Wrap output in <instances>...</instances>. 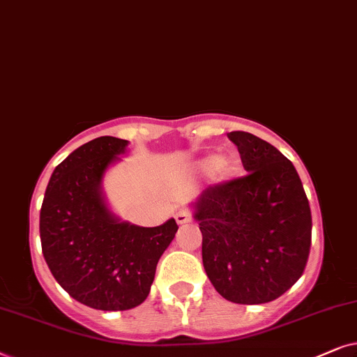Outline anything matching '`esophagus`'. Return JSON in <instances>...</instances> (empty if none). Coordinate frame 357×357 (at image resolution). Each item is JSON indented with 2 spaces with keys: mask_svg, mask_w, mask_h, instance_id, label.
<instances>
[{
  "mask_svg": "<svg viewBox=\"0 0 357 357\" xmlns=\"http://www.w3.org/2000/svg\"><path fill=\"white\" fill-rule=\"evenodd\" d=\"M176 222H178V225H184V223H189L191 222V213H189L188 211H179L178 213H176Z\"/></svg>",
  "mask_w": 357,
  "mask_h": 357,
  "instance_id": "1",
  "label": "esophagus"
}]
</instances>
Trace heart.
<instances>
[{"label":"heart","mask_w":357,"mask_h":357,"mask_svg":"<svg viewBox=\"0 0 357 357\" xmlns=\"http://www.w3.org/2000/svg\"><path fill=\"white\" fill-rule=\"evenodd\" d=\"M194 168H196L199 173H211L212 179L215 183H230L241 174L243 165H241V160L238 156L235 155L223 156V158H218L215 155H207L199 160L197 163L194 165Z\"/></svg>","instance_id":"b5f03b06"}]
</instances>
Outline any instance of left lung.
I'll return each instance as SVG.
<instances>
[{"instance_id": "1", "label": "left lung", "mask_w": 357, "mask_h": 357, "mask_svg": "<svg viewBox=\"0 0 357 357\" xmlns=\"http://www.w3.org/2000/svg\"><path fill=\"white\" fill-rule=\"evenodd\" d=\"M248 176L208 186L191 202L202 263L223 298L258 305L281 297L305 269L312 213L296 168L268 142L228 134Z\"/></svg>"}]
</instances>
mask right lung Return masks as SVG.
I'll return each instance as SVG.
<instances>
[{
    "label": "right lung",
    "mask_w": 357,
    "mask_h": 357,
    "mask_svg": "<svg viewBox=\"0 0 357 357\" xmlns=\"http://www.w3.org/2000/svg\"><path fill=\"white\" fill-rule=\"evenodd\" d=\"M127 145L98 137L71 151L52 173L40 208L42 253L50 273L70 297L96 310L140 305L178 231L174 218L139 227L107 207L102 178Z\"/></svg>",
    "instance_id": "right-lung-1"
}]
</instances>
